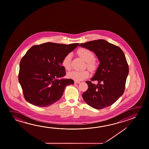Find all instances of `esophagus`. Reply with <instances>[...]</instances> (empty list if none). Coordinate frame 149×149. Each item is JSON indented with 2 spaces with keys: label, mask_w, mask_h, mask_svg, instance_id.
<instances>
[{
  "label": "esophagus",
  "mask_w": 149,
  "mask_h": 149,
  "mask_svg": "<svg viewBox=\"0 0 149 149\" xmlns=\"http://www.w3.org/2000/svg\"><path fill=\"white\" fill-rule=\"evenodd\" d=\"M79 83H80L79 81H74V84H79Z\"/></svg>",
  "instance_id": "obj_1"
}]
</instances>
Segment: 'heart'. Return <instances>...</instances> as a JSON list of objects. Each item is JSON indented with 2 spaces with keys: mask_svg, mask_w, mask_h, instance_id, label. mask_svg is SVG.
I'll return each mask as SVG.
<instances>
[{
  "mask_svg": "<svg viewBox=\"0 0 149 149\" xmlns=\"http://www.w3.org/2000/svg\"><path fill=\"white\" fill-rule=\"evenodd\" d=\"M77 54L83 60L87 62V66L89 70L92 71L95 70L96 64L93 61L95 60V55L92 51L87 49L82 48L78 50ZM71 54H66L62 60V66L66 70L71 69ZM68 75L69 78L74 81H81L87 78L89 75V73L88 71H72L69 72Z\"/></svg>",
  "mask_w": 149,
  "mask_h": 149,
  "instance_id": "obj_1",
  "label": "heart"
}]
</instances>
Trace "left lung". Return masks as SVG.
I'll return each mask as SVG.
<instances>
[{
  "label": "left lung",
  "mask_w": 149,
  "mask_h": 149,
  "mask_svg": "<svg viewBox=\"0 0 149 149\" xmlns=\"http://www.w3.org/2000/svg\"><path fill=\"white\" fill-rule=\"evenodd\" d=\"M79 46L93 51L100 64L91 81H98L95 85L87 81L88 88L82 94L87 104L102 109L112 105L124 92L129 68L124 54L120 47L104 39L81 44Z\"/></svg>",
  "instance_id": "left-lung-1"
}]
</instances>
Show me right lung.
Wrapping results in <instances>:
<instances>
[{"label": "right lung", "mask_w": 149, "mask_h": 149, "mask_svg": "<svg viewBox=\"0 0 149 149\" xmlns=\"http://www.w3.org/2000/svg\"><path fill=\"white\" fill-rule=\"evenodd\" d=\"M78 43L64 45L46 42L32 46L20 63L19 81L25 100L38 107H47L61 98L72 79H59L65 75L62 62Z\"/></svg>", "instance_id": "add662e5"}]
</instances>
